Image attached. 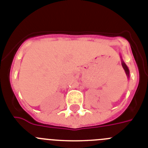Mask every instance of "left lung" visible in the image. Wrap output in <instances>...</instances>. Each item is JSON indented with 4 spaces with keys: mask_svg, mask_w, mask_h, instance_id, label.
Returning a JSON list of instances; mask_svg holds the SVG:
<instances>
[{
    "mask_svg": "<svg viewBox=\"0 0 148 148\" xmlns=\"http://www.w3.org/2000/svg\"><path fill=\"white\" fill-rule=\"evenodd\" d=\"M122 66H123V69L125 70V73H126V74H127V77L130 76V70H129L128 67H127V66L126 65V64H125L123 60H122Z\"/></svg>",
    "mask_w": 148,
    "mask_h": 148,
    "instance_id": "obj_1",
    "label": "left lung"
}]
</instances>
